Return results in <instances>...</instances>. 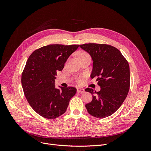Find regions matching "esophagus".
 <instances>
[{
    "instance_id": "34e87169",
    "label": "esophagus",
    "mask_w": 151,
    "mask_h": 151,
    "mask_svg": "<svg viewBox=\"0 0 151 151\" xmlns=\"http://www.w3.org/2000/svg\"><path fill=\"white\" fill-rule=\"evenodd\" d=\"M84 92V89L82 88H77V92L79 93H83Z\"/></svg>"
}]
</instances>
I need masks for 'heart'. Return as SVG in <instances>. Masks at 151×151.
Instances as JSON below:
<instances>
[{
	"mask_svg": "<svg viewBox=\"0 0 151 151\" xmlns=\"http://www.w3.org/2000/svg\"><path fill=\"white\" fill-rule=\"evenodd\" d=\"M88 55H89L88 53H87L85 51H80V52L78 53V57L79 58H83V57H84V56H88ZM76 83L78 84H81L83 83V79L81 78H78L76 80Z\"/></svg>",
	"mask_w": 151,
	"mask_h": 151,
	"instance_id": "obj_1",
	"label": "heart"
}]
</instances>
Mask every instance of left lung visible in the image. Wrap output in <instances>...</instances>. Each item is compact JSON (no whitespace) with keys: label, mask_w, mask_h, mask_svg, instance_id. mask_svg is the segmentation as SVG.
I'll return each mask as SVG.
<instances>
[{"label":"left lung","mask_w":151,"mask_h":151,"mask_svg":"<svg viewBox=\"0 0 151 151\" xmlns=\"http://www.w3.org/2000/svg\"><path fill=\"white\" fill-rule=\"evenodd\" d=\"M80 46L93 60L91 79L96 78L100 91L87 88L92 100L86 105L88 112L97 118L114 113L122 105L130 89V75L127 60L116 47L106 44L85 43Z\"/></svg>","instance_id":"1"}]
</instances>
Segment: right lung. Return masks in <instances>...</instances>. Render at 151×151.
<instances>
[{
  "label": "right lung",
  "mask_w": 151,
  "mask_h": 151,
  "mask_svg": "<svg viewBox=\"0 0 151 151\" xmlns=\"http://www.w3.org/2000/svg\"><path fill=\"white\" fill-rule=\"evenodd\" d=\"M79 45H49L35 50L29 57L21 75L24 93L32 109L41 116L53 119L64 113L76 92L74 87L55 88L58 71H62Z\"/></svg>",
  "instance_id": "right-lung-1"
}]
</instances>
